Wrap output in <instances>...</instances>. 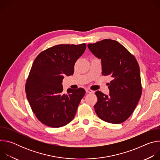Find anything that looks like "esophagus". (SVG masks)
Masks as SVG:
<instances>
[{"instance_id": "obj_1", "label": "esophagus", "mask_w": 160, "mask_h": 160, "mask_svg": "<svg viewBox=\"0 0 160 160\" xmlns=\"http://www.w3.org/2000/svg\"><path fill=\"white\" fill-rule=\"evenodd\" d=\"M85 91H86V92H87V93H93L94 92V91L92 90L91 89H90V88H86Z\"/></svg>"}]
</instances>
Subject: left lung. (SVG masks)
Listing matches in <instances>:
<instances>
[{
	"mask_svg": "<svg viewBox=\"0 0 160 160\" xmlns=\"http://www.w3.org/2000/svg\"><path fill=\"white\" fill-rule=\"evenodd\" d=\"M89 50L101 59L102 75H109V96L96 92L95 111L103 121L119 124L133 112L142 94L140 69L135 58L116 40L104 39L88 45Z\"/></svg>",
	"mask_w": 160,
	"mask_h": 160,
	"instance_id": "8db88e82",
	"label": "left lung"
}]
</instances>
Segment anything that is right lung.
Returning <instances> with one entry per match:
<instances>
[{"mask_svg": "<svg viewBox=\"0 0 160 160\" xmlns=\"http://www.w3.org/2000/svg\"><path fill=\"white\" fill-rule=\"evenodd\" d=\"M86 44H61L41 52L35 58L25 85L32 111L43 124L52 128L63 127L74 118L85 94L82 88L62 93L64 75H72L77 59Z\"/></svg>", "mask_w": 160, "mask_h": 160, "instance_id": "1", "label": "right lung"}]
</instances>
